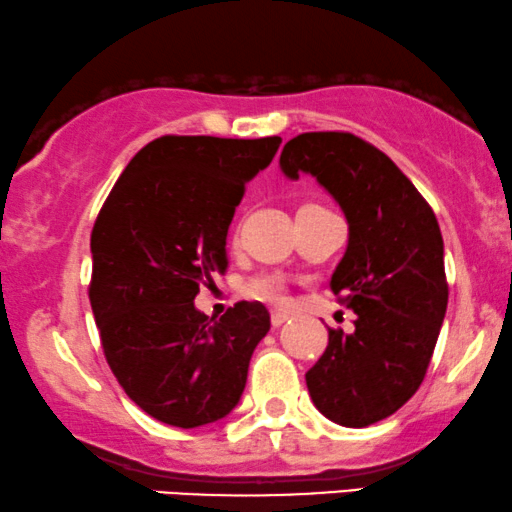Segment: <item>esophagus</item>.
Listing matches in <instances>:
<instances>
[{
  "label": "esophagus",
  "instance_id": "obj_1",
  "mask_svg": "<svg viewBox=\"0 0 512 512\" xmlns=\"http://www.w3.org/2000/svg\"><path fill=\"white\" fill-rule=\"evenodd\" d=\"M288 319H291V315H288L286 310H274V312H272V324H274V326L286 324Z\"/></svg>",
  "mask_w": 512,
  "mask_h": 512
}]
</instances>
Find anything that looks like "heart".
<instances>
[{
  "instance_id": "heart-1",
  "label": "heart",
  "mask_w": 512,
  "mask_h": 512,
  "mask_svg": "<svg viewBox=\"0 0 512 512\" xmlns=\"http://www.w3.org/2000/svg\"><path fill=\"white\" fill-rule=\"evenodd\" d=\"M252 295H257V298L262 300H272V303H281L283 286L279 279H274V276H262V279L252 283Z\"/></svg>"
}]
</instances>
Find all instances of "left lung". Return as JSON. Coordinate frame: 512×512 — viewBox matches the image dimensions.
I'll return each instance as SVG.
<instances>
[{"mask_svg":"<svg viewBox=\"0 0 512 512\" xmlns=\"http://www.w3.org/2000/svg\"><path fill=\"white\" fill-rule=\"evenodd\" d=\"M281 171L310 174L348 221L331 291L355 331L329 329L305 374L312 403L341 427H367L420 389L448 305L443 238L432 207L384 152L353 133H303L283 145Z\"/></svg>","mask_w":512,"mask_h":512,"instance_id":"1","label":"left lung"}]
</instances>
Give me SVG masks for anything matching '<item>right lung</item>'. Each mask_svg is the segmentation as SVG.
<instances>
[{
	"label": "right lung",
	"instance_id": "add662e5",
	"mask_svg": "<svg viewBox=\"0 0 512 512\" xmlns=\"http://www.w3.org/2000/svg\"><path fill=\"white\" fill-rule=\"evenodd\" d=\"M279 145V135H164L128 162L95 221L90 305L104 357L126 396L171 427L229 415L272 326L262 303L209 319L193 300L229 267L233 212Z\"/></svg>",
	"mask_w": 512,
	"mask_h": 512
}]
</instances>
